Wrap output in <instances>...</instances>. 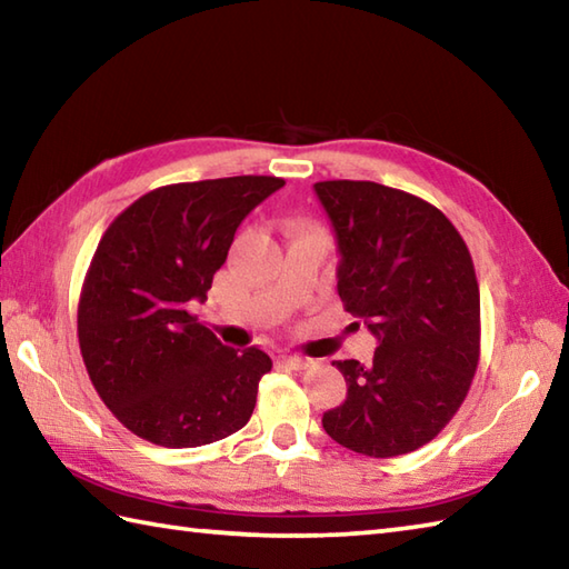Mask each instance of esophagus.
<instances>
[{
    "label": "esophagus",
    "mask_w": 569,
    "mask_h": 569,
    "mask_svg": "<svg viewBox=\"0 0 569 569\" xmlns=\"http://www.w3.org/2000/svg\"><path fill=\"white\" fill-rule=\"evenodd\" d=\"M310 361H312V359L298 357V355H286V357H283V365H288L291 369H306V367H310Z\"/></svg>",
    "instance_id": "1"
}]
</instances>
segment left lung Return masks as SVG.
<instances>
[{
    "instance_id": "1",
    "label": "left lung",
    "mask_w": 569,
    "mask_h": 569,
    "mask_svg": "<svg viewBox=\"0 0 569 569\" xmlns=\"http://www.w3.org/2000/svg\"><path fill=\"white\" fill-rule=\"evenodd\" d=\"M340 263L337 293L379 347L369 367L335 361L345 403L322 416L335 442L398 457L430 442L462 406L479 365V286L455 224L410 192L322 180Z\"/></svg>"
}]
</instances>
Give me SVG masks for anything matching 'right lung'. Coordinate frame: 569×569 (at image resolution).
I'll return each mask as SVG.
<instances>
[{"mask_svg": "<svg viewBox=\"0 0 569 569\" xmlns=\"http://www.w3.org/2000/svg\"><path fill=\"white\" fill-rule=\"evenodd\" d=\"M283 178L234 176L156 188L102 234L84 276L78 340L114 418L161 447H200L244 428L271 359L222 345L190 316L237 227Z\"/></svg>", "mask_w": 569, "mask_h": 569, "instance_id": "add662e5", "label": "right lung"}]
</instances>
